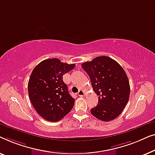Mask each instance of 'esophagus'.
I'll list each match as a JSON object with an SVG mask.
<instances>
[{
    "label": "esophagus",
    "instance_id": "obj_1",
    "mask_svg": "<svg viewBox=\"0 0 155 155\" xmlns=\"http://www.w3.org/2000/svg\"><path fill=\"white\" fill-rule=\"evenodd\" d=\"M78 96H84V95H86V93H85L84 91L79 90L78 92Z\"/></svg>",
    "mask_w": 155,
    "mask_h": 155
}]
</instances>
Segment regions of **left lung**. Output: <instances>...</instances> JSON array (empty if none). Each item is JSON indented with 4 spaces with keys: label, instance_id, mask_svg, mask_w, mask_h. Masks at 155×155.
I'll use <instances>...</instances> for the list:
<instances>
[{
    "label": "left lung",
    "instance_id": "1",
    "mask_svg": "<svg viewBox=\"0 0 155 155\" xmlns=\"http://www.w3.org/2000/svg\"><path fill=\"white\" fill-rule=\"evenodd\" d=\"M82 68L91 78L98 104L91 110L97 119L110 121L121 114L128 103L130 85L127 75L118 62L107 56H100L84 62Z\"/></svg>",
    "mask_w": 155,
    "mask_h": 155
}]
</instances>
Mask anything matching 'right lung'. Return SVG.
<instances>
[{"label":"right lung","instance_id":"obj_1","mask_svg":"<svg viewBox=\"0 0 155 155\" xmlns=\"http://www.w3.org/2000/svg\"><path fill=\"white\" fill-rule=\"evenodd\" d=\"M75 67L59 59H47L32 71L28 83L29 99L37 113L45 120L58 121L73 108L74 99L63 81V75Z\"/></svg>","mask_w":155,"mask_h":155}]
</instances>
